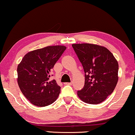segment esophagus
Wrapping results in <instances>:
<instances>
[{"label": "esophagus", "mask_w": 135, "mask_h": 135, "mask_svg": "<svg viewBox=\"0 0 135 135\" xmlns=\"http://www.w3.org/2000/svg\"><path fill=\"white\" fill-rule=\"evenodd\" d=\"M65 85H72V83L71 82H67V83H65Z\"/></svg>", "instance_id": "34e87169"}]
</instances>
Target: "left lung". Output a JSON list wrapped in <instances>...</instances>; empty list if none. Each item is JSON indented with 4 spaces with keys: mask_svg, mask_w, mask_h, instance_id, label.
Wrapping results in <instances>:
<instances>
[{
    "mask_svg": "<svg viewBox=\"0 0 135 135\" xmlns=\"http://www.w3.org/2000/svg\"><path fill=\"white\" fill-rule=\"evenodd\" d=\"M72 47L85 72V85L77 91L86 103L103 102L113 93L117 84L118 64L107 48L91 44H73Z\"/></svg>",
    "mask_w": 135,
    "mask_h": 135,
    "instance_id": "left-lung-1",
    "label": "left lung"
}]
</instances>
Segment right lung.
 Returning a JSON list of instances; mask_svg holds the SVG:
<instances>
[{
  "instance_id": "obj_1",
  "label": "right lung",
  "mask_w": 135,
  "mask_h": 135,
  "mask_svg": "<svg viewBox=\"0 0 135 135\" xmlns=\"http://www.w3.org/2000/svg\"><path fill=\"white\" fill-rule=\"evenodd\" d=\"M66 49L48 46L25 55L17 66L18 85L23 95L33 105L46 107L57 100L60 86L50 80V71Z\"/></svg>"
}]
</instances>
